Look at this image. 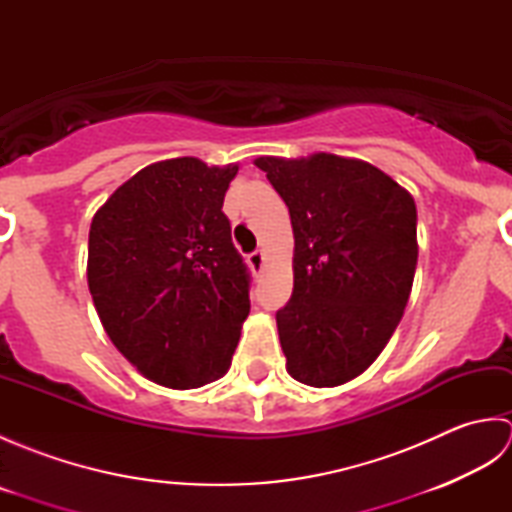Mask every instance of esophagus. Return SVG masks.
Masks as SVG:
<instances>
[{
  "label": "esophagus",
  "mask_w": 512,
  "mask_h": 512,
  "mask_svg": "<svg viewBox=\"0 0 512 512\" xmlns=\"http://www.w3.org/2000/svg\"><path fill=\"white\" fill-rule=\"evenodd\" d=\"M264 262H266V255L262 253V250H255V253L248 255V266H250V270H253L255 275L262 273Z\"/></svg>",
  "instance_id": "esophagus-1"
}]
</instances>
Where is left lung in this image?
<instances>
[{"mask_svg": "<svg viewBox=\"0 0 512 512\" xmlns=\"http://www.w3.org/2000/svg\"><path fill=\"white\" fill-rule=\"evenodd\" d=\"M255 165L284 198L295 286L277 312L288 374L310 387L361 376L385 350L418 264L416 202L358 158L262 156Z\"/></svg>", "mask_w": 512, "mask_h": 512, "instance_id": "1", "label": "left lung"}]
</instances>
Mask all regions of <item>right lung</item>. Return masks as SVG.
Instances as JSON below:
<instances>
[{
  "label": "right lung",
  "mask_w": 512,
  "mask_h": 512,
  "mask_svg": "<svg viewBox=\"0 0 512 512\" xmlns=\"http://www.w3.org/2000/svg\"><path fill=\"white\" fill-rule=\"evenodd\" d=\"M239 165L169 158L140 169L92 217L88 286L112 343L145 378H222L248 317V273L222 213Z\"/></svg>",
  "instance_id": "obj_1"
}]
</instances>
